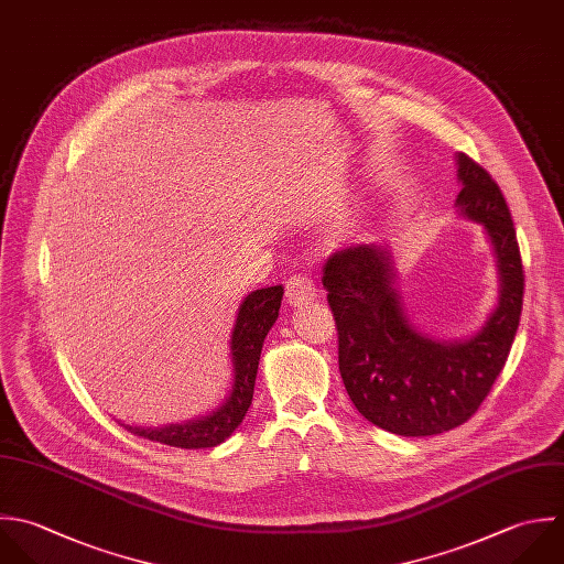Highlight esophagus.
Wrapping results in <instances>:
<instances>
[{"label": "esophagus", "instance_id": "34e87169", "mask_svg": "<svg viewBox=\"0 0 564 564\" xmlns=\"http://www.w3.org/2000/svg\"><path fill=\"white\" fill-rule=\"evenodd\" d=\"M316 299V285L312 279L303 276V274H294L288 279L285 283V301L290 305H303L307 301H314Z\"/></svg>", "mask_w": 564, "mask_h": 564}]
</instances>
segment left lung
<instances>
[{
    "mask_svg": "<svg viewBox=\"0 0 564 564\" xmlns=\"http://www.w3.org/2000/svg\"><path fill=\"white\" fill-rule=\"evenodd\" d=\"M455 162L457 215L481 224L499 276L497 305L473 334L435 338L411 321L387 243L345 248L323 274L345 389L362 417L402 437L440 435L470 420L506 367L523 310L525 276L506 197L468 155Z\"/></svg>",
    "mask_w": 564,
    "mask_h": 564,
    "instance_id": "left-lung-1",
    "label": "left lung"
}]
</instances>
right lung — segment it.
Returning a JSON list of instances; mask_svg holds the SVG:
<instances>
[{"mask_svg":"<svg viewBox=\"0 0 564 564\" xmlns=\"http://www.w3.org/2000/svg\"><path fill=\"white\" fill-rule=\"evenodd\" d=\"M281 301L283 285H272L248 292L239 303L228 343L230 389L217 406L184 422H171L162 426H131L120 422V426L142 440H151L173 448L199 451L226 442L241 426L252 404L263 340L279 318Z\"/></svg>","mask_w":564,"mask_h":564,"instance_id":"add662e5","label":"right lung"}]
</instances>
